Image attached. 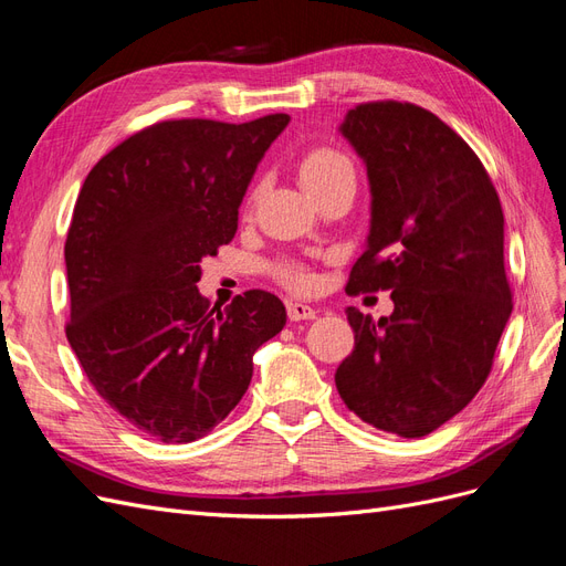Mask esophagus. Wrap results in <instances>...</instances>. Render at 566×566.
<instances>
[{
  "label": "esophagus",
  "mask_w": 566,
  "mask_h": 566,
  "mask_svg": "<svg viewBox=\"0 0 566 566\" xmlns=\"http://www.w3.org/2000/svg\"><path fill=\"white\" fill-rule=\"evenodd\" d=\"M287 316H290V321H310V318H316V310L310 304L290 302L287 304Z\"/></svg>",
  "instance_id": "esophagus-1"
}]
</instances>
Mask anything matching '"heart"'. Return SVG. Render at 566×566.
Segmentation results:
<instances>
[{"label":"heart","mask_w":566,"mask_h":566,"mask_svg":"<svg viewBox=\"0 0 566 566\" xmlns=\"http://www.w3.org/2000/svg\"><path fill=\"white\" fill-rule=\"evenodd\" d=\"M297 169H300V179L304 188L314 198L323 191H328L331 186L339 181L354 179V163L342 150L328 148V146H318V148H312L310 153H304ZM279 279L293 290H310L314 285L312 273L295 264L281 266Z\"/></svg>","instance_id":"heart-1"}]
</instances>
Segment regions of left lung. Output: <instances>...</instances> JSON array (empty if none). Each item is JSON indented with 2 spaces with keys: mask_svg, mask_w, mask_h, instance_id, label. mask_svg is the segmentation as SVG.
Returning <instances> with one entry per match:
<instances>
[{
  "mask_svg": "<svg viewBox=\"0 0 566 566\" xmlns=\"http://www.w3.org/2000/svg\"><path fill=\"white\" fill-rule=\"evenodd\" d=\"M339 129L373 193L347 293L389 290L394 312L373 321L347 306L354 352L335 385L364 422L424 437L484 387L512 312L501 198L462 136L408 101L358 104Z\"/></svg>",
  "mask_w": 566,
  "mask_h": 566,
  "instance_id": "8db88e82",
  "label": "left lung"
}]
</instances>
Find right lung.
Wrapping results in <instances>:
<instances>
[{
    "label": "right lung",
    "mask_w": 566,
    "mask_h": 566,
    "mask_svg": "<svg viewBox=\"0 0 566 566\" xmlns=\"http://www.w3.org/2000/svg\"><path fill=\"white\" fill-rule=\"evenodd\" d=\"M290 115L163 119L117 144L82 184L65 238V337L87 380L136 430L188 443L214 430L252 380V354L285 325L248 290L221 310L200 260L233 241L256 163Z\"/></svg>",
    "instance_id": "obj_1"
}]
</instances>
